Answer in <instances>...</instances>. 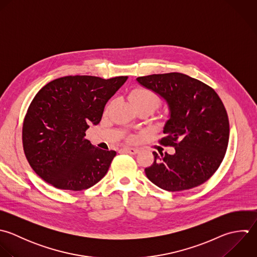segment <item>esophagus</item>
<instances>
[{"instance_id":"esophagus-1","label":"esophagus","mask_w":257,"mask_h":257,"mask_svg":"<svg viewBox=\"0 0 257 257\" xmlns=\"http://www.w3.org/2000/svg\"><path fill=\"white\" fill-rule=\"evenodd\" d=\"M122 151H124V152H128V153H130V154H137L138 152H139V149L138 148H130V147H126V148H123L122 149Z\"/></svg>"}]
</instances>
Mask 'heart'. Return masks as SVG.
I'll return each instance as SVG.
<instances>
[{
  "label": "heart",
  "instance_id": "obj_1",
  "mask_svg": "<svg viewBox=\"0 0 257 257\" xmlns=\"http://www.w3.org/2000/svg\"><path fill=\"white\" fill-rule=\"evenodd\" d=\"M129 98L134 106L137 108V110L141 108H150L154 111L161 105L162 102L161 97L156 92L145 87L134 88L130 92ZM126 140L129 142H134L136 140V137L132 134H128L126 136Z\"/></svg>",
  "mask_w": 257,
  "mask_h": 257
}]
</instances>
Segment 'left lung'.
<instances>
[{"mask_svg":"<svg viewBox=\"0 0 257 257\" xmlns=\"http://www.w3.org/2000/svg\"><path fill=\"white\" fill-rule=\"evenodd\" d=\"M144 87L163 97L170 107L166 136L158 142L175 148L158 156L145 168L148 179L161 189L176 192L206 182L220 166L228 146L226 109L213 88L181 73L137 78Z\"/></svg>","mask_w":257,"mask_h":257,"instance_id":"1","label":"left lung"}]
</instances>
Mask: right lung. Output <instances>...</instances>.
I'll list each match as a JSON object with an SVG mask.
<instances>
[{
    "instance_id": "obj_1",
    "label": "right lung",
    "mask_w": 257,
    "mask_h": 257,
    "mask_svg": "<svg viewBox=\"0 0 257 257\" xmlns=\"http://www.w3.org/2000/svg\"><path fill=\"white\" fill-rule=\"evenodd\" d=\"M126 80L127 76H65L36 94L23 121L22 142L37 175L72 191L88 189L106 175L116 152L92 145L86 131L99 124L106 103Z\"/></svg>"
}]
</instances>
